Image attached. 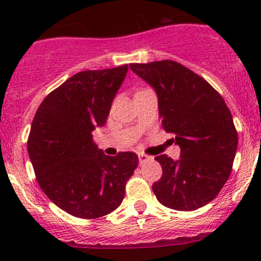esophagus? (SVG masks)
Wrapping results in <instances>:
<instances>
[{"mask_svg": "<svg viewBox=\"0 0 261 261\" xmlns=\"http://www.w3.org/2000/svg\"><path fill=\"white\" fill-rule=\"evenodd\" d=\"M151 160H152V158L149 156V155L143 154V152H140V154H139V163H140V164H146V163L151 162Z\"/></svg>", "mask_w": 261, "mask_h": 261, "instance_id": "34e87169", "label": "esophagus"}]
</instances>
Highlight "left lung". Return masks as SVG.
Instances as JSON below:
<instances>
[{"instance_id": "8db88e82", "label": "left lung", "mask_w": 261, "mask_h": 261, "mask_svg": "<svg viewBox=\"0 0 261 261\" xmlns=\"http://www.w3.org/2000/svg\"><path fill=\"white\" fill-rule=\"evenodd\" d=\"M158 96L159 117L180 158L158 155L163 175L152 184L158 201L177 211H194L212 201L230 177L238 149L232 115L217 91L174 60L130 64Z\"/></svg>"}]
</instances>
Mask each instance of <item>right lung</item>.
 I'll return each instance as SVG.
<instances>
[{
    "mask_svg": "<svg viewBox=\"0 0 261 261\" xmlns=\"http://www.w3.org/2000/svg\"><path fill=\"white\" fill-rule=\"evenodd\" d=\"M127 64L84 70L45 97L36 111L28 151L39 186L53 203L80 218L115 211L139 164L135 152L105 154L92 131L106 123Z\"/></svg>",
    "mask_w": 261,
    "mask_h": 261,
    "instance_id": "add662e5",
    "label": "right lung"
}]
</instances>
